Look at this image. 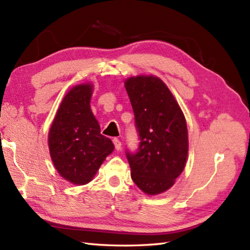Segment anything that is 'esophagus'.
I'll return each mask as SVG.
<instances>
[{
    "instance_id": "34e87169",
    "label": "esophagus",
    "mask_w": 250,
    "mask_h": 250,
    "mask_svg": "<svg viewBox=\"0 0 250 250\" xmlns=\"http://www.w3.org/2000/svg\"><path fill=\"white\" fill-rule=\"evenodd\" d=\"M113 143L115 145V149H116L117 151H120L121 150V146H123V144H121L120 140L118 138H114L113 139Z\"/></svg>"
}]
</instances>
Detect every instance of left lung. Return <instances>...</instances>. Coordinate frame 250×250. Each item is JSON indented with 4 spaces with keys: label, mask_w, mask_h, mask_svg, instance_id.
Listing matches in <instances>:
<instances>
[{
    "label": "left lung",
    "mask_w": 250,
    "mask_h": 250,
    "mask_svg": "<svg viewBox=\"0 0 250 250\" xmlns=\"http://www.w3.org/2000/svg\"><path fill=\"white\" fill-rule=\"evenodd\" d=\"M125 87L142 140L136 154L126 153L131 177L146 194H161L173 186L186 166V118L173 94L158 77H129Z\"/></svg>",
    "instance_id": "left-lung-1"
}]
</instances>
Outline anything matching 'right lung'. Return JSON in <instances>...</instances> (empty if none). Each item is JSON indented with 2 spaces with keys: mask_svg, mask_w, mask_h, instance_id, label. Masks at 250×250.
<instances>
[{
  "mask_svg": "<svg viewBox=\"0 0 250 250\" xmlns=\"http://www.w3.org/2000/svg\"><path fill=\"white\" fill-rule=\"evenodd\" d=\"M92 82L73 86L64 96L48 131V149L55 168L68 183L82 186L95 177L114 151L110 138L100 134L91 110Z\"/></svg>",
  "mask_w": 250,
  "mask_h": 250,
  "instance_id": "obj_1",
  "label": "right lung"
}]
</instances>
